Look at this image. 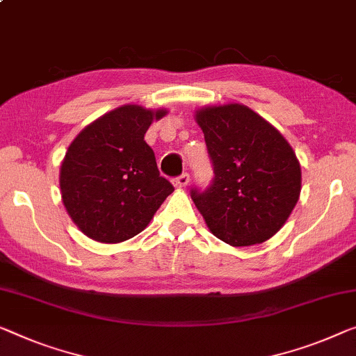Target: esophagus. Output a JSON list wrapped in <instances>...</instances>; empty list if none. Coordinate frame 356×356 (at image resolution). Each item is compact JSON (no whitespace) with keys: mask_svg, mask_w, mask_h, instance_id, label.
Here are the masks:
<instances>
[{"mask_svg":"<svg viewBox=\"0 0 356 356\" xmlns=\"http://www.w3.org/2000/svg\"><path fill=\"white\" fill-rule=\"evenodd\" d=\"M188 182H190V176L187 172L185 174H182V176H179V177H176L172 180V184H174V187L176 188H185L188 185Z\"/></svg>","mask_w":356,"mask_h":356,"instance_id":"esophagus-1","label":"esophagus"}]
</instances>
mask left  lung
<instances>
[{
  "mask_svg": "<svg viewBox=\"0 0 356 356\" xmlns=\"http://www.w3.org/2000/svg\"><path fill=\"white\" fill-rule=\"evenodd\" d=\"M214 164L206 192L192 200L212 235L241 248L272 238L297 204L300 163L283 134L243 104L195 111Z\"/></svg>",
  "mask_w": 356,
  "mask_h": 356,
  "instance_id": "left-lung-1",
  "label": "left lung"
}]
</instances>
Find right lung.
Returning <instances> with one entry per match:
<instances>
[{
  "label": "right lung",
  "mask_w": 356,
  "mask_h": 356,
  "mask_svg": "<svg viewBox=\"0 0 356 356\" xmlns=\"http://www.w3.org/2000/svg\"><path fill=\"white\" fill-rule=\"evenodd\" d=\"M166 113L121 105L88 124L68 147L59 176L62 201L91 240L115 245L136 236L174 192L144 140L153 120Z\"/></svg>",
  "instance_id": "add662e5"
}]
</instances>
